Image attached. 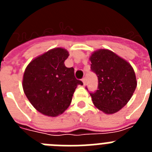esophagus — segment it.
I'll return each instance as SVG.
<instances>
[{"label":"esophagus","mask_w":152,"mask_h":152,"mask_svg":"<svg viewBox=\"0 0 152 152\" xmlns=\"http://www.w3.org/2000/svg\"><path fill=\"white\" fill-rule=\"evenodd\" d=\"M82 82H83V84H84V85H85V84H86V78H85V77H83V78H82Z\"/></svg>","instance_id":"obj_1"}]
</instances>
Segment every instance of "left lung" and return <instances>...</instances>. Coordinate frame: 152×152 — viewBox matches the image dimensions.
<instances>
[{
  "label": "left lung",
  "mask_w": 152,
  "mask_h": 152,
  "mask_svg": "<svg viewBox=\"0 0 152 152\" xmlns=\"http://www.w3.org/2000/svg\"><path fill=\"white\" fill-rule=\"evenodd\" d=\"M90 59L91 71L98 77L97 90L90 92L93 103L105 113H116L128 103L136 88L133 68L107 49L94 52Z\"/></svg>",
  "instance_id": "left-lung-1"
}]
</instances>
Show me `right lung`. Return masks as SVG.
<instances>
[{"instance_id":"1","label":"right lung","mask_w":152,"mask_h":152,"mask_svg":"<svg viewBox=\"0 0 152 152\" xmlns=\"http://www.w3.org/2000/svg\"><path fill=\"white\" fill-rule=\"evenodd\" d=\"M68 56L65 49H53L33 60L25 70L24 93L31 104L44 115L62 113L71 104L77 85L83 84L75 77L74 68L64 65Z\"/></svg>"}]
</instances>
